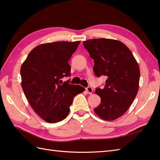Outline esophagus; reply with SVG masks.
Masks as SVG:
<instances>
[{
	"label": "esophagus",
	"mask_w": 160,
	"mask_h": 160,
	"mask_svg": "<svg viewBox=\"0 0 160 160\" xmlns=\"http://www.w3.org/2000/svg\"><path fill=\"white\" fill-rule=\"evenodd\" d=\"M86 91L88 92V94H92V92H93V88H92V87L89 86V87H88V88H86Z\"/></svg>",
	"instance_id": "esophagus-1"
}]
</instances>
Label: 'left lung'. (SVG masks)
Returning <instances> with one entry per match:
<instances>
[{"instance_id":"8db88e82","label":"left lung","mask_w":160,"mask_h":160,"mask_svg":"<svg viewBox=\"0 0 160 160\" xmlns=\"http://www.w3.org/2000/svg\"><path fill=\"white\" fill-rule=\"evenodd\" d=\"M94 59L96 76L105 75L103 89H96L101 103L94 109L103 120H114L124 115L138 93L140 69L132 52L116 40L100 38L83 42Z\"/></svg>"}]
</instances>
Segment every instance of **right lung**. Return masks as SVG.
<instances>
[{
  "instance_id": "add662e5",
  "label": "right lung",
  "mask_w": 160,
  "mask_h": 160,
  "mask_svg": "<svg viewBox=\"0 0 160 160\" xmlns=\"http://www.w3.org/2000/svg\"><path fill=\"white\" fill-rule=\"evenodd\" d=\"M80 41L42 44L28 54L21 67L22 87L32 108L45 121L55 123L66 118L73 98L85 91L80 85L63 82L71 75L68 61Z\"/></svg>"
}]
</instances>
